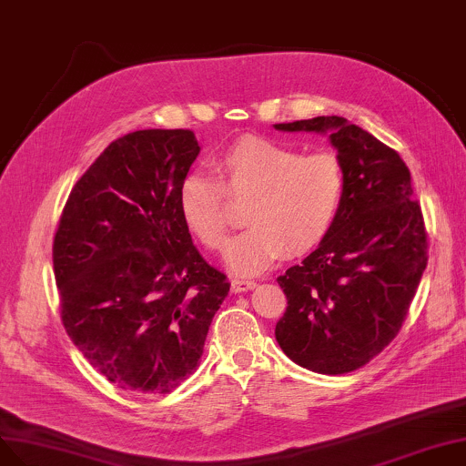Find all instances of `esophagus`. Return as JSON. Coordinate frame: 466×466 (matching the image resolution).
Listing matches in <instances>:
<instances>
[{"label":"esophagus","instance_id":"1","mask_svg":"<svg viewBox=\"0 0 466 466\" xmlns=\"http://www.w3.org/2000/svg\"><path fill=\"white\" fill-rule=\"evenodd\" d=\"M230 288H232L234 294H242V291H248V289L257 288V282H255V280H238V279H234V280L230 282Z\"/></svg>","mask_w":466,"mask_h":466}]
</instances>
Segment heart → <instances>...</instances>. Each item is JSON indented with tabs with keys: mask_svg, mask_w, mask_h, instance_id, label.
Instances as JSON below:
<instances>
[{
	"mask_svg": "<svg viewBox=\"0 0 466 466\" xmlns=\"http://www.w3.org/2000/svg\"><path fill=\"white\" fill-rule=\"evenodd\" d=\"M211 175L192 172L178 189V209L186 228L207 249L227 244L228 215L224 192L246 198L249 222L227 249L224 263L242 277H255L288 251L301 255L329 236L339 215L346 178L336 155H301L268 137L248 136L211 159Z\"/></svg>",
	"mask_w": 466,
	"mask_h": 466,
	"instance_id": "obj_1",
	"label": "heart"
}]
</instances>
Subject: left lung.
I'll use <instances>...</instances> for the list:
<instances>
[{"label": "left lung", "mask_w": 466, "mask_h": 466, "mask_svg": "<svg viewBox=\"0 0 466 466\" xmlns=\"http://www.w3.org/2000/svg\"><path fill=\"white\" fill-rule=\"evenodd\" d=\"M330 134L346 178L339 215L319 248L279 277L288 307L277 341L299 367L346 374L398 336L428 263L420 205L398 151L343 116L274 125Z\"/></svg>", "instance_id": "1"}]
</instances>
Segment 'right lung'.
Wrapping results in <instances>:
<instances>
[{
	"label": "right lung",
	"mask_w": 466,
	"mask_h": 466,
	"mask_svg": "<svg viewBox=\"0 0 466 466\" xmlns=\"http://www.w3.org/2000/svg\"><path fill=\"white\" fill-rule=\"evenodd\" d=\"M199 149L182 128L118 137L75 184L56 232L68 338L109 382L137 395L170 393L198 369L230 291L178 209Z\"/></svg>",
	"instance_id": "1"
}]
</instances>
